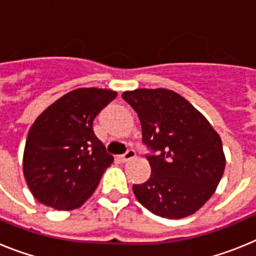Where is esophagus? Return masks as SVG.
Segmentation results:
<instances>
[{"label": "esophagus", "mask_w": 256, "mask_h": 256, "mask_svg": "<svg viewBox=\"0 0 256 256\" xmlns=\"http://www.w3.org/2000/svg\"><path fill=\"white\" fill-rule=\"evenodd\" d=\"M134 156H136L134 150H128L126 154H124V155H119V156H118V159H119V162H128V160L133 159Z\"/></svg>", "instance_id": "obj_1"}]
</instances>
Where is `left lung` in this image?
Segmentation results:
<instances>
[{
	"label": "left lung",
	"mask_w": 256,
	"mask_h": 256,
	"mask_svg": "<svg viewBox=\"0 0 256 256\" xmlns=\"http://www.w3.org/2000/svg\"><path fill=\"white\" fill-rule=\"evenodd\" d=\"M122 97L137 112L148 180L134 184L137 200L156 216L180 219L195 214L216 192L226 156L216 130L186 98L165 88H138Z\"/></svg>",
	"instance_id": "left-lung-1"
}]
</instances>
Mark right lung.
Here are the masks:
<instances>
[{
  "instance_id": "1",
  "label": "right lung",
  "mask_w": 256,
  "mask_h": 256,
  "mask_svg": "<svg viewBox=\"0 0 256 256\" xmlns=\"http://www.w3.org/2000/svg\"><path fill=\"white\" fill-rule=\"evenodd\" d=\"M118 94L78 88L50 105L32 124L22 173L32 195L56 210H74L91 198L114 158L94 133L96 115Z\"/></svg>"
}]
</instances>
